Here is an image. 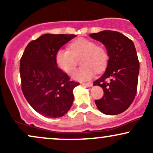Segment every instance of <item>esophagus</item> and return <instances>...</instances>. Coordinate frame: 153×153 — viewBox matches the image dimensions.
Masks as SVG:
<instances>
[{
    "label": "esophagus",
    "instance_id": "1",
    "mask_svg": "<svg viewBox=\"0 0 153 153\" xmlns=\"http://www.w3.org/2000/svg\"><path fill=\"white\" fill-rule=\"evenodd\" d=\"M83 85H85V86L88 87H91L92 86V82H84V83H82Z\"/></svg>",
    "mask_w": 153,
    "mask_h": 153
}]
</instances>
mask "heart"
<instances>
[{
    "label": "heart",
    "instance_id": "b5f03b06",
    "mask_svg": "<svg viewBox=\"0 0 153 153\" xmlns=\"http://www.w3.org/2000/svg\"><path fill=\"white\" fill-rule=\"evenodd\" d=\"M81 65H84L73 73V78L79 81H85L92 78L96 71H102L108 61V52L104 47L98 46L95 42L80 38L69 45V50L60 49L55 54V62L59 69L71 74L77 65V59L82 57Z\"/></svg>",
    "mask_w": 153,
    "mask_h": 153
}]
</instances>
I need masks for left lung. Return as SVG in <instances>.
I'll list each match as a JSON object with an SVG mask.
<instances>
[{
  "label": "left lung",
  "instance_id": "obj_1",
  "mask_svg": "<svg viewBox=\"0 0 153 153\" xmlns=\"http://www.w3.org/2000/svg\"><path fill=\"white\" fill-rule=\"evenodd\" d=\"M90 36L105 45L109 57L105 73L94 82L104 93L95 103L105 114H119L129 108L137 94L140 62L134 45L118 31L105 30Z\"/></svg>",
  "mask_w": 153,
  "mask_h": 153
}]
</instances>
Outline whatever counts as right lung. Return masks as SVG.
<instances>
[{"label": "right lung", "instance_id": "add662e5", "mask_svg": "<svg viewBox=\"0 0 153 153\" xmlns=\"http://www.w3.org/2000/svg\"><path fill=\"white\" fill-rule=\"evenodd\" d=\"M74 34L42 35L28 44L20 59L22 90L26 101L48 118L64 116L73 104V91L79 82L57 67L55 54Z\"/></svg>", "mask_w": 153, "mask_h": 153}]
</instances>
